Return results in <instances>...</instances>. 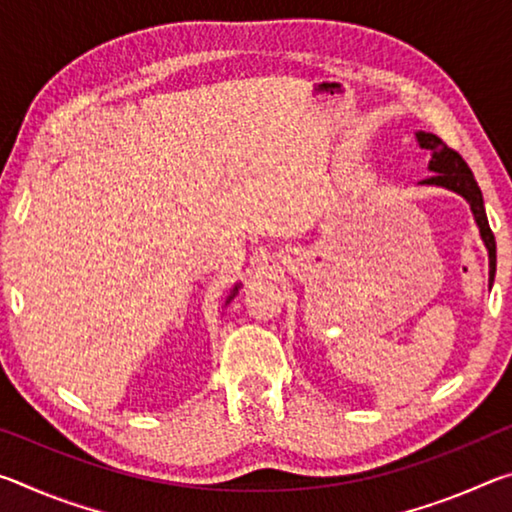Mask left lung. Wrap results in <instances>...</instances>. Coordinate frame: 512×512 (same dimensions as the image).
<instances>
[{"label":"left lung","instance_id":"obj_1","mask_svg":"<svg viewBox=\"0 0 512 512\" xmlns=\"http://www.w3.org/2000/svg\"><path fill=\"white\" fill-rule=\"evenodd\" d=\"M415 140H418L420 149L431 151V160H429V171H433V176L424 178L420 185H436V187H445L449 192L461 194L467 203H470V210L474 214V221L479 225L481 239L485 248H488V257H490V284L495 282V271H497V244H495V235H492L488 216H485V205H483V194L479 185H476L474 173L467 167V162L458 155L454 149L440 140L438 135L433 133H424L418 131L415 133Z\"/></svg>","mask_w":512,"mask_h":512}]
</instances>
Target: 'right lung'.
I'll use <instances>...</instances> for the list:
<instances>
[{"instance_id":"1","label":"right lung","mask_w":512,"mask_h":512,"mask_svg":"<svg viewBox=\"0 0 512 512\" xmlns=\"http://www.w3.org/2000/svg\"><path fill=\"white\" fill-rule=\"evenodd\" d=\"M237 291H239V284H235V289H232V291H230V296H228V300H225V305H228V302H230L232 298H235V296H237Z\"/></svg>"}]
</instances>
